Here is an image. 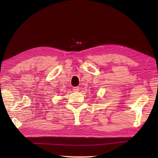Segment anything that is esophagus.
Listing matches in <instances>:
<instances>
[{"label":"esophagus","mask_w":158,"mask_h":158,"mask_svg":"<svg viewBox=\"0 0 158 158\" xmlns=\"http://www.w3.org/2000/svg\"><path fill=\"white\" fill-rule=\"evenodd\" d=\"M80 90V88L79 87H74L73 88V91L74 92H78Z\"/></svg>","instance_id":"1"}]
</instances>
